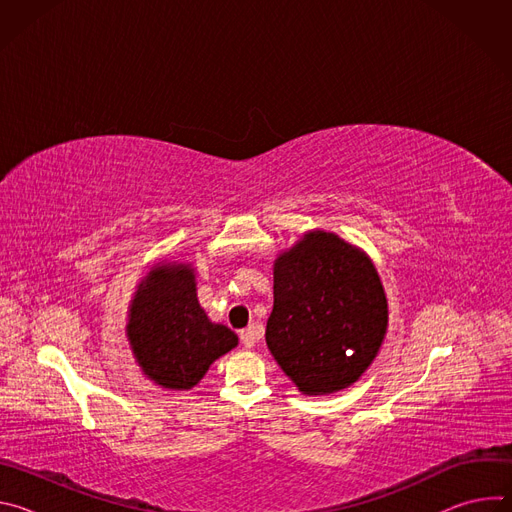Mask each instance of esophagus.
<instances>
[{
  "label": "esophagus",
  "instance_id": "1",
  "mask_svg": "<svg viewBox=\"0 0 512 512\" xmlns=\"http://www.w3.org/2000/svg\"><path fill=\"white\" fill-rule=\"evenodd\" d=\"M239 338H241V344H243L245 348H253V344H255V332H253L251 328H247V330H241Z\"/></svg>",
  "mask_w": 512,
  "mask_h": 512
}]
</instances>
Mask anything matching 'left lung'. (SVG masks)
<instances>
[{
  "label": "left lung",
  "mask_w": 512,
  "mask_h": 512,
  "mask_svg": "<svg viewBox=\"0 0 512 512\" xmlns=\"http://www.w3.org/2000/svg\"><path fill=\"white\" fill-rule=\"evenodd\" d=\"M387 332V298L371 259L340 237L308 233L273 267L265 340L306 395L352 385Z\"/></svg>",
  "instance_id": "1"
}]
</instances>
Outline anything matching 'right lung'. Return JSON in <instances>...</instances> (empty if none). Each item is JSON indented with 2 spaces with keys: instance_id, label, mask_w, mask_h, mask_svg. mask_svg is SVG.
Here are the masks:
<instances>
[{
  "instance_id": "1",
  "label": "right lung",
  "mask_w": 512,
  "mask_h": 512,
  "mask_svg": "<svg viewBox=\"0 0 512 512\" xmlns=\"http://www.w3.org/2000/svg\"><path fill=\"white\" fill-rule=\"evenodd\" d=\"M127 336L143 373L176 391L194 387L239 342L231 328L212 324L200 308L188 265L158 267L139 285Z\"/></svg>"
}]
</instances>
